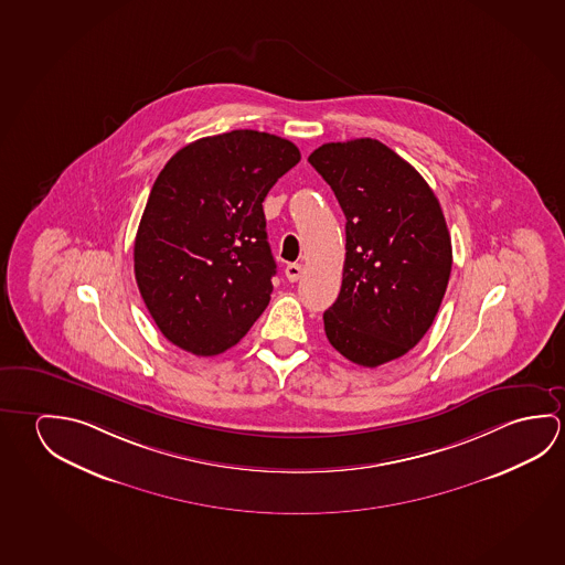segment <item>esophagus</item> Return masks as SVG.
I'll list each match as a JSON object with an SVG mask.
<instances>
[{"label": "esophagus", "mask_w": 565, "mask_h": 565, "mask_svg": "<svg viewBox=\"0 0 565 565\" xmlns=\"http://www.w3.org/2000/svg\"><path fill=\"white\" fill-rule=\"evenodd\" d=\"M301 274H303V266H301V264H287L286 278L289 279L291 284L301 278Z\"/></svg>", "instance_id": "esophagus-1"}]
</instances>
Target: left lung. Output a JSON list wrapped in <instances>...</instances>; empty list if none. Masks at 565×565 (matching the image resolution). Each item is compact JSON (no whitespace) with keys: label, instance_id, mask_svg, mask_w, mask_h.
Listing matches in <instances>:
<instances>
[{"label":"left lung","instance_id":"obj_1","mask_svg":"<svg viewBox=\"0 0 565 565\" xmlns=\"http://www.w3.org/2000/svg\"><path fill=\"white\" fill-rule=\"evenodd\" d=\"M309 163L347 216L341 294L323 313L344 359L374 369L412 351L439 311L454 252L426 179L379 139L324 143Z\"/></svg>","mask_w":565,"mask_h":565}]
</instances>
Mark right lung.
<instances>
[{"label": "right lung", "instance_id": "1", "mask_svg": "<svg viewBox=\"0 0 565 565\" xmlns=\"http://www.w3.org/2000/svg\"><path fill=\"white\" fill-rule=\"evenodd\" d=\"M299 159L287 139L234 130L167 161L134 244L139 294L167 341L214 356L264 313L276 262L262 203Z\"/></svg>", "mask_w": 565, "mask_h": 565}]
</instances>
